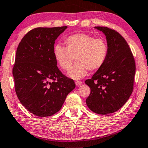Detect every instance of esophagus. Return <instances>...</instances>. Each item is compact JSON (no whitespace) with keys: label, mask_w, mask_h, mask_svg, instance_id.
Instances as JSON below:
<instances>
[{"label":"esophagus","mask_w":148,"mask_h":148,"mask_svg":"<svg viewBox=\"0 0 148 148\" xmlns=\"http://www.w3.org/2000/svg\"><path fill=\"white\" fill-rule=\"evenodd\" d=\"M82 84V82H79V81H76V85L77 86H81Z\"/></svg>","instance_id":"1"}]
</instances>
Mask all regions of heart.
<instances>
[{"label": "heart", "instance_id": "obj_1", "mask_svg": "<svg viewBox=\"0 0 148 148\" xmlns=\"http://www.w3.org/2000/svg\"><path fill=\"white\" fill-rule=\"evenodd\" d=\"M64 43L65 47L60 45L54 47V58L60 69L68 70L71 67L75 57L76 63L68 73L72 79L84 78L88 70L97 71L106 62L109 47L104 39L79 33L65 37Z\"/></svg>", "mask_w": 148, "mask_h": 148}]
</instances>
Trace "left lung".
I'll list each match as a JSON object with an SVG mask.
<instances>
[{
	"mask_svg": "<svg viewBox=\"0 0 148 148\" xmlns=\"http://www.w3.org/2000/svg\"><path fill=\"white\" fill-rule=\"evenodd\" d=\"M95 28L106 36L109 53L101 69L85 81L91 90L86 102L91 111L105 115L121 109L132 94L136 64L127 42L119 33L107 27Z\"/></svg>",
	"mask_w": 148,
	"mask_h": 148,
	"instance_id": "1",
	"label": "left lung"
}]
</instances>
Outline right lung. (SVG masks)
I'll use <instances>...</instances> for the list:
<instances>
[{
  "mask_svg": "<svg viewBox=\"0 0 148 148\" xmlns=\"http://www.w3.org/2000/svg\"><path fill=\"white\" fill-rule=\"evenodd\" d=\"M66 28H34L18 45L12 69L16 93L36 116H49L59 111L76 87L73 79L58 69L53 55L55 40Z\"/></svg>",
  "mask_w": 148,
  "mask_h": 148,
  "instance_id": "obj_1",
  "label": "right lung"
}]
</instances>
